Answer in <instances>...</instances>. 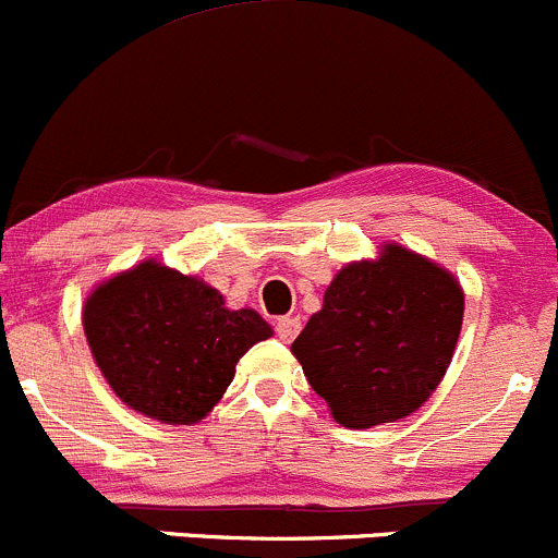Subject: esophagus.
Listing matches in <instances>:
<instances>
[{
  "mask_svg": "<svg viewBox=\"0 0 558 558\" xmlns=\"http://www.w3.org/2000/svg\"><path fill=\"white\" fill-rule=\"evenodd\" d=\"M298 332H301V319H298V316H281V319H277L279 340L292 343V340L298 338Z\"/></svg>",
  "mask_w": 558,
  "mask_h": 558,
  "instance_id": "34e87169",
  "label": "esophagus"
}]
</instances>
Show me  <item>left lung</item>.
Instances as JSON below:
<instances>
[{"instance_id":"1","label":"left lung","mask_w":558,"mask_h":558,"mask_svg":"<svg viewBox=\"0 0 558 558\" xmlns=\"http://www.w3.org/2000/svg\"><path fill=\"white\" fill-rule=\"evenodd\" d=\"M463 308V287L452 271L386 242L375 257L335 274L292 356L335 423H397L421 410L445 377Z\"/></svg>"}]
</instances>
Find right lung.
<instances>
[{"label": "right lung", "instance_id": "obj_1", "mask_svg": "<svg viewBox=\"0 0 558 558\" xmlns=\"http://www.w3.org/2000/svg\"><path fill=\"white\" fill-rule=\"evenodd\" d=\"M82 327L111 391L167 425L205 421L239 359L274 335L255 308H229L205 279L157 257L98 281L82 305Z\"/></svg>", "mask_w": 558, "mask_h": 558}]
</instances>
